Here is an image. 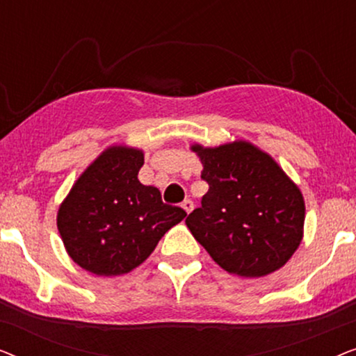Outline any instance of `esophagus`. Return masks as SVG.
<instances>
[{
  "instance_id": "esophagus-1",
  "label": "esophagus",
  "mask_w": 356,
  "mask_h": 356,
  "mask_svg": "<svg viewBox=\"0 0 356 356\" xmlns=\"http://www.w3.org/2000/svg\"><path fill=\"white\" fill-rule=\"evenodd\" d=\"M181 207L184 209V212L189 213V212H193V209H194V204H193L191 199H186V201H184V202L181 204Z\"/></svg>"
}]
</instances>
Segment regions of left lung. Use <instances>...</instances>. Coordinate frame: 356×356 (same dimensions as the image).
<instances>
[{
    "label": "left lung",
    "instance_id": "obj_1",
    "mask_svg": "<svg viewBox=\"0 0 356 356\" xmlns=\"http://www.w3.org/2000/svg\"><path fill=\"white\" fill-rule=\"evenodd\" d=\"M209 183L202 206L186 218L193 236L228 274L262 277L284 267L305 232L300 188L250 140L193 144Z\"/></svg>",
    "mask_w": 356,
    "mask_h": 356
}]
</instances>
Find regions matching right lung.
Here are the masks:
<instances>
[{
    "instance_id": "obj_1",
    "label": "right lung",
    "mask_w": 356,
    "mask_h": 356,
    "mask_svg": "<svg viewBox=\"0 0 356 356\" xmlns=\"http://www.w3.org/2000/svg\"><path fill=\"white\" fill-rule=\"evenodd\" d=\"M144 150L110 145L79 175L58 209L67 256L95 275H123L143 264L165 233L186 217L138 179Z\"/></svg>"
}]
</instances>
